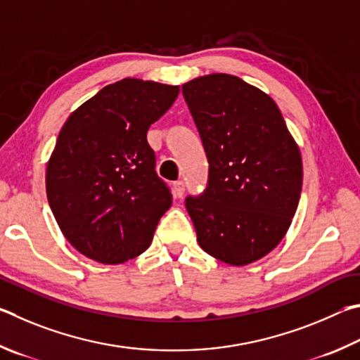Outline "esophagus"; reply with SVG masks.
Returning <instances> with one entry per match:
<instances>
[{
  "instance_id": "esophagus-1",
  "label": "esophagus",
  "mask_w": 360,
  "mask_h": 360,
  "mask_svg": "<svg viewBox=\"0 0 360 360\" xmlns=\"http://www.w3.org/2000/svg\"><path fill=\"white\" fill-rule=\"evenodd\" d=\"M174 193H175L176 198L184 196V193H185V184H184V181H181V180L175 181V184H174Z\"/></svg>"
}]
</instances>
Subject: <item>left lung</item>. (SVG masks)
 Returning <instances> with one entry per match:
<instances>
[{
	"mask_svg": "<svg viewBox=\"0 0 360 360\" xmlns=\"http://www.w3.org/2000/svg\"><path fill=\"white\" fill-rule=\"evenodd\" d=\"M202 141L209 180L185 204L200 248L247 266L285 237L302 191V158L275 101L229 74L181 86Z\"/></svg>",
	"mask_w": 360,
	"mask_h": 360,
	"instance_id": "8db88e82",
	"label": "left lung"
}]
</instances>
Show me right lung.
<instances>
[{"mask_svg": "<svg viewBox=\"0 0 360 360\" xmlns=\"http://www.w3.org/2000/svg\"><path fill=\"white\" fill-rule=\"evenodd\" d=\"M174 85L123 79L74 110L47 164L49 205L68 242L101 264L143 253L172 205L147 131L179 96Z\"/></svg>", "mask_w": 360, "mask_h": 360, "instance_id": "add662e5", "label": "right lung"}]
</instances>
